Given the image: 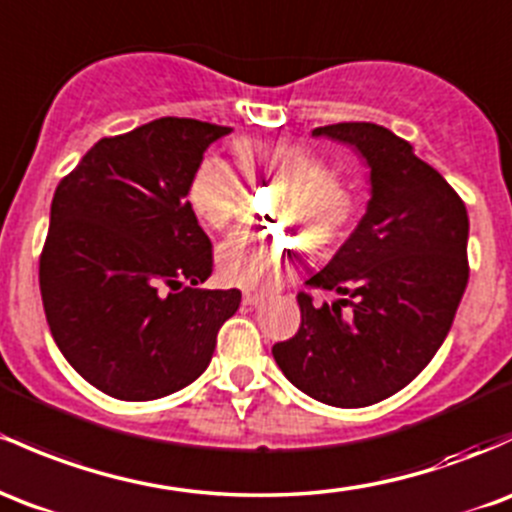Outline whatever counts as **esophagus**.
Here are the masks:
<instances>
[{
  "label": "esophagus",
  "mask_w": 512,
  "mask_h": 512,
  "mask_svg": "<svg viewBox=\"0 0 512 512\" xmlns=\"http://www.w3.org/2000/svg\"><path fill=\"white\" fill-rule=\"evenodd\" d=\"M243 303H245V306H260V303H265V296H262V294H252V291H245Z\"/></svg>",
  "instance_id": "obj_1"
}]
</instances>
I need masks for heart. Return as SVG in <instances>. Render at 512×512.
<instances>
[{
    "label": "heart",
    "instance_id": "b5f03b06",
    "mask_svg": "<svg viewBox=\"0 0 512 512\" xmlns=\"http://www.w3.org/2000/svg\"><path fill=\"white\" fill-rule=\"evenodd\" d=\"M233 165L247 184L277 182L269 201V218L306 238L308 247L325 250L350 228L357 194L347 179L328 172L320 157L291 140H238L230 148ZM187 204L196 221L209 230H226L243 201V184L228 162L206 157L187 182ZM299 243L282 233L233 235L218 252V272L228 284L265 289L294 272Z\"/></svg>",
    "mask_w": 512,
    "mask_h": 512
}]
</instances>
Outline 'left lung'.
Returning <instances> with one entry per match:
<instances>
[{
	"label": "left lung",
	"instance_id": "obj_1",
	"mask_svg": "<svg viewBox=\"0 0 512 512\" xmlns=\"http://www.w3.org/2000/svg\"><path fill=\"white\" fill-rule=\"evenodd\" d=\"M313 136L367 157L372 199L350 240L306 282L342 299L316 306L299 291V330L272 355L316 401L362 408L411 384L445 342L469 282V216L447 179L389 128L350 121Z\"/></svg>",
	"mask_w": 512,
	"mask_h": 512
}]
</instances>
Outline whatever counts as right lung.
Segmentation results:
<instances>
[{
    "mask_svg": "<svg viewBox=\"0 0 512 512\" xmlns=\"http://www.w3.org/2000/svg\"><path fill=\"white\" fill-rule=\"evenodd\" d=\"M228 126L165 116L101 138L60 179L38 282L55 345L121 401L179 391L209 367L240 291L199 289L213 245L187 182Z\"/></svg>",
    "mask_w": 512,
    "mask_h": 512,
    "instance_id": "right-lung-1",
    "label": "right lung"
}]
</instances>
